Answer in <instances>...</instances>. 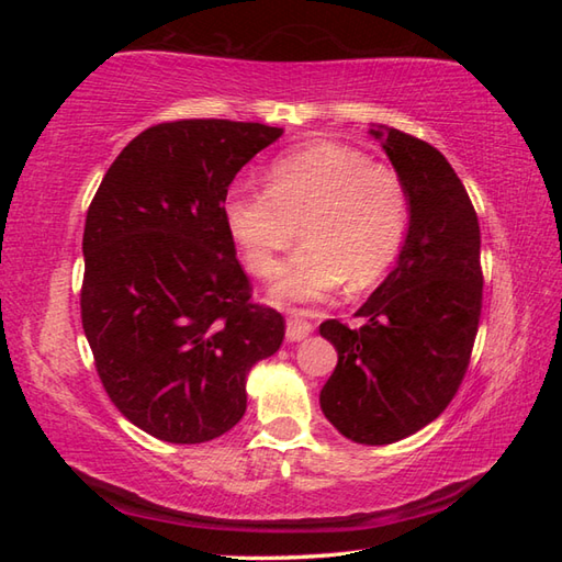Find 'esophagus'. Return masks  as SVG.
<instances>
[{"instance_id": "esophagus-1", "label": "esophagus", "mask_w": 562, "mask_h": 562, "mask_svg": "<svg viewBox=\"0 0 562 562\" xmlns=\"http://www.w3.org/2000/svg\"><path fill=\"white\" fill-rule=\"evenodd\" d=\"M312 335V325L310 322H304L300 317H290L288 319V331H284V337L288 341H302L304 337Z\"/></svg>"}]
</instances>
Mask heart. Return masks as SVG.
<instances>
[{
    "mask_svg": "<svg viewBox=\"0 0 562 562\" xmlns=\"http://www.w3.org/2000/svg\"><path fill=\"white\" fill-rule=\"evenodd\" d=\"M227 233L247 270L270 278L282 252L304 243L270 288L274 302H312L351 280L382 278L404 243L408 195L402 176L339 140H312L274 158L268 188L235 183L223 201Z\"/></svg>",
    "mask_w": 562,
    "mask_h": 562,
    "instance_id": "heart-1",
    "label": "heart"
}]
</instances>
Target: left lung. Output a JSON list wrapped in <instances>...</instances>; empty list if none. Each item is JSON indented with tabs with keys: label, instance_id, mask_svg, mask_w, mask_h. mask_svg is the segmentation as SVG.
I'll list each match as a JSON object with an SVG mask.
<instances>
[{
	"label": "left lung",
	"instance_id": "obj_1",
	"mask_svg": "<svg viewBox=\"0 0 562 562\" xmlns=\"http://www.w3.org/2000/svg\"><path fill=\"white\" fill-rule=\"evenodd\" d=\"M369 133L404 180L408 231L394 270L357 310L361 325H319L339 357L319 406L341 436L384 446L431 424L459 392L483 274L479 217L449 160L396 128Z\"/></svg>",
	"mask_w": 562,
	"mask_h": 562
}]
</instances>
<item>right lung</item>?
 <instances>
[{
    "mask_svg": "<svg viewBox=\"0 0 562 562\" xmlns=\"http://www.w3.org/2000/svg\"><path fill=\"white\" fill-rule=\"evenodd\" d=\"M282 136L262 123H158L121 150L83 227L81 322L101 384L138 429L213 441L240 422L245 382L284 339L250 302L223 201L247 160Z\"/></svg>",
    "mask_w": 562,
    "mask_h": 562,
    "instance_id": "1",
    "label": "right lung"
}]
</instances>
